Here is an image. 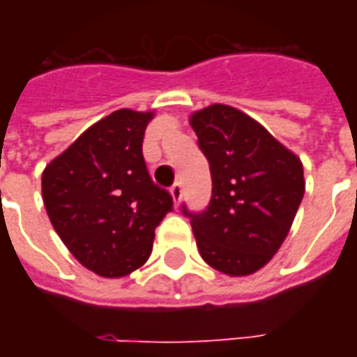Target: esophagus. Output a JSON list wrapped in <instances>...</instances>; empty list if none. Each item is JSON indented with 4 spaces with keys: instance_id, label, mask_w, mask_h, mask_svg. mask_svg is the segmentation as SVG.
Returning a JSON list of instances; mask_svg holds the SVG:
<instances>
[{
    "instance_id": "1",
    "label": "esophagus",
    "mask_w": 357,
    "mask_h": 357,
    "mask_svg": "<svg viewBox=\"0 0 357 357\" xmlns=\"http://www.w3.org/2000/svg\"><path fill=\"white\" fill-rule=\"evenodd\" d=\"M170 195L174 204L178 206L179 202H181V197H183V187H181V183H174V185L170 187Z\"/></svg>"
}]
</instances>
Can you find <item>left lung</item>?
<instances>
[{
	"instance_id": "left-lung-1",
	"label": "left lung",
	"mask_w": 357,
	"mask_h": 357,
	"mask_svg": "<svg viewBox=\"0 0 357 357\" xmlns=\"http://www.w3.org/2000/svg\"><path fill=\"white\" fill-rule=\"evenodd\" d=\"M212 174V199L189 214L202 260L225 275H250L289 235L306 181L300 158L260 122L214 102L189 116Z\"/></svg>"
}]
</instances>
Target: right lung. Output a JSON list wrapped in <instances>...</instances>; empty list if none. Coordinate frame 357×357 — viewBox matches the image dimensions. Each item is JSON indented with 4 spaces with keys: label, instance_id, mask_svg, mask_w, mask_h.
<instances>
[{
    "label": "right lung",
    "instance_id": "add662e5",
    "mask_svg": "<svg viewBox=\"0 0 357 357\" xmlns=\"http://www.w3.org/2000/svg\"><path fill=\"white\" fill-rule=\"evenodd\" d=\"M155 112L120 109L89 126L42 174L51 225L78 262L97 275H130L147 262L156 225L172 212L143 158Z\"/></svg>",
    "mask_w": 357,
    "mask_h": 357
}]
</instances>
